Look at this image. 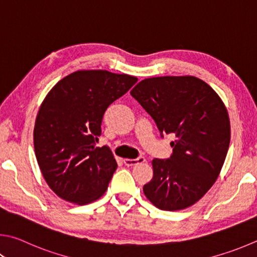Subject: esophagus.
I'll list each match as a JSON object with an SVG mask.
<instances>
[{"mask_svg": "<svg viewBox=\"0 0 257 257\" xmlns=\"http://www.w3.org/2000/svg\"><path fill=\"white\" fill-rule=\"evenodd\" d=\"M146 162L145 160V157H138V158H135V160H130V158H124L123 163L125 164V166H134V165H137V164H143V163Z\"/></svg>", "mask_w": 257, "mask_h": 257, "instance_id": "esophagus-1", "label": "esophagus"}]
</instances>
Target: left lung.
<instances>
[{
    "mask_svg": "<svg viewBox=\"0 0 257 257\" xmlns=\"http://www.w3.org/2000/svg\"><path fill=\"white\" fill-rule=\"evenodd\" d=\"M163 134H173L169 160L154 158L144 193L154 206L176 211L198 202L218 179L230 143V121L216 91L198 77L158 76L130 91Z\"/></svg>",
    "mask_w": 257,
    "mask_h": 257,
    "instance_id": "obj_1",
    "label": "left lung"
}]
</instances>
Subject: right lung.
Returning a JSON list of instances; mask_svg holds the SVG:
<instances>
[{
    "instance_id": "obj_1",
    "label": "right lung",
    "mask_w": 257,
    "mask_h": 257,
    "mask_svg": "<svg viewBox=\"0 0 257 257\" xmlns=\"http://www.w3.org/2000/svg\"><path fill=\"white\" fill-rule=\"evenodd\" d=\"M137 77L103 69L77 71L48 92L36 118L34 145L41 174L59 198L75 204L95 201L108 189L116 162L96 147L109 105Z\"/></svg>"
}]
</instances>
